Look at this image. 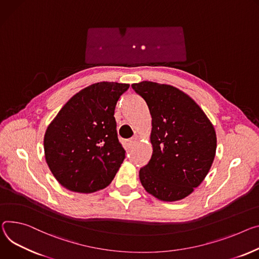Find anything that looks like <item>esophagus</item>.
Here are the masks:
<instances>
[{"label": "esophagus", "mask_w": 259, "mask_h": 259, "mask_svg": "<svg viewBox=\"0 0 259 259\" xmlns=\"http://www.w3.org/2000/svg\"><path fill=\"white\" fill-rule=\"evenodd\" d=\"M136 140H137V137H136V136H135V137L130 138V139L128 140V145H129V146H132V145L136 142Z\"/></svg>", "instance_id": "1"}]
</instances>
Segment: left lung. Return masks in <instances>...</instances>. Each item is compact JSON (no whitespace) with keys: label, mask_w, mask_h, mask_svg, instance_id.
<instances>
[{"label":"left lung","mask_w":259,"mask_h":259,"mask_svg":"<svg viewBox=\"0 0 259 259\" xmlns=\"http://www.w3.org/2000/svg\"><path fill=\"white\" fill-rule=\"evenodd\" d=\"M152 116L153 154L139 170L146 191L163 201L190 195L213 164L217 137L199 105L183 91L153 81L133 83Z\"/></svg>","instance_id":"1"}]
</instances>
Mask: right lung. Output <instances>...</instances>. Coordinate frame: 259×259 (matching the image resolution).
Wrapping results in <instances>:
<instances>
[{"label": "right lung", "mask_w": 259, "mask_h": 259, "mask_svg": "<svg viewBox=\"0 0 259 259\" xmlns=\"http://www.w3.org/2000/svg\"><path fill=\"white\" fill-rule=\"evenodd\" d=\"M128 83H93L70 99L44 135L46 163L66 189L93 193L113 180L125 159L114 108Z\"/></svg>", "instance_id": "right-lung-1"}]
</instances>
